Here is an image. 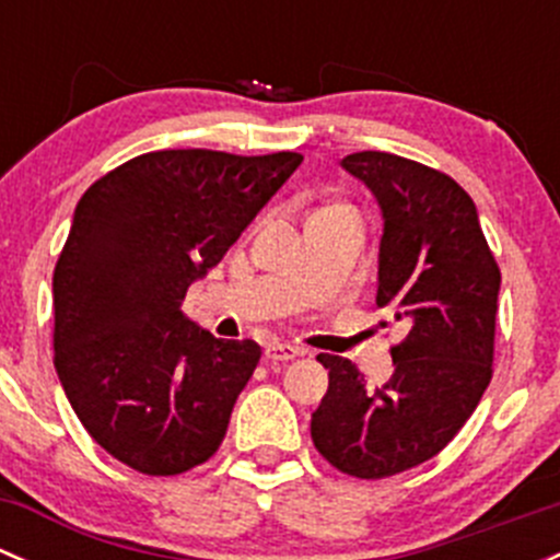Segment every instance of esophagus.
Masks as SVG:
<instances>
[{
    "mask_svg": "<svg viewBox=\"0 0 560 560\" xmlns=\"http://www.w3.org/2000/svg\"><path fill=\"white\" fill-rule=\"evenodd\" d=\"M303 349L301 347H290V343H268L265 347V358L268 360H295L301 358Z\"/></svg>",
    "mask_w": 560,
    "mask_h": 560,
    "instance_id": "obj_1",
    "label": "esophagus"
}]
</instances>
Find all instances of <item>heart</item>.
Instances as JSON below:
<instances>
[{
    "instance_id": "1",
    "label": "heart",
    "mask_w": 560,
    "mask_h": 560,
    "mask_svg": "<svg viewBox=\"0 0 560 560\" xmlns=\"http://www.w3.org/2000/svg\"><path fill=\"white\" fill-rule=\"evenodd\" d=\"M336 208H343V206H336Z\"/></svg>"
}]
</instances>
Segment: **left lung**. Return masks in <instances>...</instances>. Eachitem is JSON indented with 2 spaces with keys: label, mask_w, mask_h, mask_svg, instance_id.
Segmentation results:
<instances>
[{
  "label": "left lung",
  "mask_w": 560,
  "mask_h": 560,
  "mask_svg": "<svg viewBox=\"0 0 560 560\" xmlns=\"http://www.w3.org/2000/svg\"><path fill=\"white\" fill-rule=\"evenodd\" d=\"M380 200L376 306L406 325L393 376L369 387L358 365L319 354L327 393L312 415L314 447L338 471L385 479L442 453L493 376L501 270L477 208L455 178L387 151L341 162Z\"/></svg>",
  "instance_id": "left-lung-1"
}]
</instances>
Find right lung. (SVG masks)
Returning <instances> with one entry per match:
<instances>
[{
  "instance_id": "right-lung-1",
  "label": "right lung",
  "mask_w": 560,
  "mask_h": 560,
  "mask_svg": "<svg viewBox=\"0 0 560 560\" xmlns=\"http://www.w3.org/2000/svg\"><path fill=\"white\" fill-rule=\"evenodd\" d=\"M303 156L149 151L94 180L54 268V365L89 436L124 466L173 477L219 450L257 341L180 312Z\"/></svg>"
}]
</instances>
